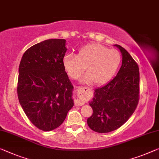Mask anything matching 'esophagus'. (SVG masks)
<instances>
[{"mask_svg":"<svg viewBox=\"0 0 159 159\" xmlns=\"http://www.w3.org/2000/svg\"><path fill=\"white\" fill-rule=\"evenodd\" d=\"M75 89H77V90H86V91H89V90H90V89L89 88H88V87H75ZM84 101H80V100H79V99H75V106H82V105H84Z\"/></svg>","mask_w":159,"mask_h":159,"instance_id":"obj_1","label":"esophagus"}]
</instances>
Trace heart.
<instances>
[{
	"label": "heart",
	"instance_id": "b5f03b06",
	"mask_svg": "<svg viewBox=\"0 0 159 159\" xmlns=\"http://www.w3.org/2000/svg\"><path fill=\"white\" fill-rule=\"evenodd\" d=\"M121 57L119 52L108 49L100 44L91 43L79 50L77 56L68 53L64 56L63 64L72 79H76L84 73L82 83H91L101 85L108 81L116 71Z\"/></svg>",
	"mask_w": 159,
	"mask_h": 159
}]
</instances>
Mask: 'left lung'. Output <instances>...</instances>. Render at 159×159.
Masks as SVG:
<instances>
[{"mask_svg":"<svg viewBox=\"0 0 159 159\" xmlns=\"http://www.w3.org/2000/svg\"><path fill=\"white\" fill-rule=\"evenodd\" d=\"M115 46L122 55V65L117 75L103 86L94 91L89 105L93 114L87 124L93 131L108 133L116 130L134 113L139 100V68L126 50Z\"/></svg>","mask_w":159,"mask_h":159,"instance_id":"obj_1","label":"left lung"}]
</instances>
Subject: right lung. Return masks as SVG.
Returning a JSON list of instances; mask_svg holds the SVG:
<instances>
[{
  "instance_id": "obj_1",
  "label": "right lung",
  "mask_w": 159,
  "mask_h": 159,
  "mask_svg": "<svg viewBox=\"0 0 159 159\" xmlns=\"http://www.w3.org/2000/svg\"><path fill=\"white\" fill-rule=\"evenodd\" d=\"M65 39H48L28 48L18 69L19 103L30 122L50 131L63 124L73 106V86L63 59Z\"/></svg>"
}]
</instances>
